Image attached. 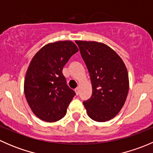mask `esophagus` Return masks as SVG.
Instances as JSON below:
<instances>
[{"instance_id":"esophagus-1","label":"esophagus","mask_w":153,"mask_h":153,"mask_svg":"<svg viewBox=\"0 0 153 153\" xmlns=\"http://www.w3.org/2000/svg\"><path fill=\"white\" fill-rule=\"evenodd\" d=\"M75 93H76V95H78V94H79V92H80V89H79V88H76V89H75Z\"/></svg>"}]
</instances>
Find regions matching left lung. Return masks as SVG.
Listing matches in <instances>:
<instances>
[{
  "label": "left lung",
  "instance_id": "obj_1",
  "mask_svg": "<svg viewBox=\"0 0 153 153\" xmlns=\"http://www.w3.org/2000/svg\"><path fill=\"white\" fill-rule=\"evenodd\" d=\"M89 71L92 97L84 101L87 115L98 122L117 115L129 92V75L121 57L106 44L96 41H76Z\"/></svg>",
  "mask_w": 153,
  "mask_h": 153
}]
</instances>
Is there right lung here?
I'll return each mask as SVG.
<instances>
[{
  "label": "right lung",
  "instance_id": "obj_1",
  "mask_svg": "<svg viewBox=\"0 0 153 153\" xmlns=\"http://www.w3.org/2000/svg\"><path fill=\"white\" fill-rule=\"evenodd\" d=\"M77 52L72 41H56L44 46L30 61L24 94L33 113L42 121L55 122L65 116L75 93L67 86L62 70Z\"/></svg>",
  "mask_w": 153,
  "mask_h": 153
}]
</instances>
